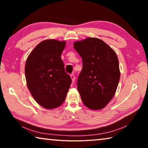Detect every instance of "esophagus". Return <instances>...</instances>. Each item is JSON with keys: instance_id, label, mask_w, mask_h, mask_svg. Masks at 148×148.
Wrapping results in <instances>:
<instances>
[{"instance_id": "obj_1", "label": "esophagus", "mask_w": 148, "mask_h": 148, "mask_svg": "<svg viewBox=\"0 0 148 148\" xmlns=\"http://www.w3.org/2000/svg\"><path fill=\"white\" fill-rule=\"evenodd\" d=\"M71 79H72V82H74L75 79H76V77H75L74 75V74H71Z\"/></svg>"}]
</instances>
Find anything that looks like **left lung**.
I'll return each mask as SVG.
<instances>
[{
  "label": "left lung",
  "mask_w": 148,
  "mask_h": 148,
  "mask_svg": "<svg viewBox=\"0 0 148 148\" xmlns=\"http://www.w3.org/2000/svg\"><path fill=\"white\" fill-rule=\"evenodd\" d=\"M74 47L83 62L77 82L82 101L91 110L104 108L115 95L120 79L116 52L102 40L91 37L75 42Z\"/></svg>",
  "instance_id": "obj_1"
}]
</instances>
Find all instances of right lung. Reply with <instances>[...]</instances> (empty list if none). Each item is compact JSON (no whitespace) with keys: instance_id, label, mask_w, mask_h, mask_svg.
I'll use <instances>...</instances> for the list:
<instances>
[{"instance_id":"obj_1","label":"right lung","mask_w":148,"mask_h":148,"mask_svg":"<svg viewBox=\"0 0 148 148\" xmlns=\"http://www.w3.org/2000/svg\"><path fill=\"white\" fill-rule=\"evenodd\" d=\"M66 42L45 40L31 52L25 67L27 86L32 97L46 109L63 103L71 87V76L61 58Z\"/></svg>"}]
</instances>
